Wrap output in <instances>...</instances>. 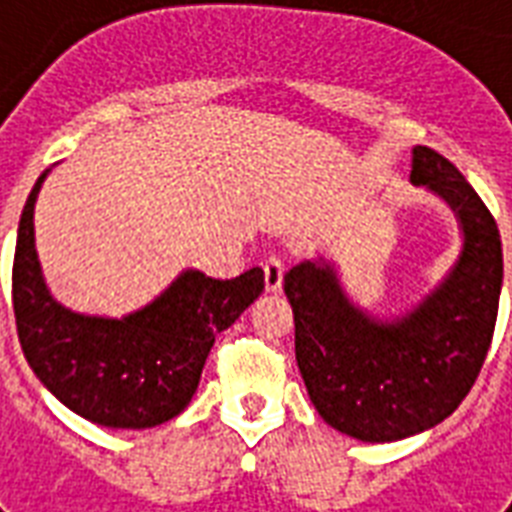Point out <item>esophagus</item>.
<instances>
[{"label":"esophagus","instance_id":"obj_1","mask_svg":"<svg viewBox=\"0 0 512 512\" xmlns=\"http://www.w3.org/2000/svg\"><path fill=\"white\" fill-rule=\"evenodd\" d=\"M265 271V289L268 292H279L281 281H284V263H281L279 257H268L263 265Z\"/></svg>","mask_w":512,"mask_h":512}]
</instances>
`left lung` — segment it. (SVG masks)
Returning a JSON list of instances; mask_svg holds the SVG:
<instances>
[{"label": "left lung", "instance_id": "obj_1", "mask_svg": "<svg viewBox=\"0 0 512 512\" xmlns=\"http://www.w3.org/2000/svg\"><path fill=\"white\" fill-rule=\"evenodd\" d=\"M409 177L441 196L462 228L457 263L420 305L393 321L374 319L350 303L324 257L284 276L297 366L316 412L369 444L417 436L462 404L500 308L502 241L481 196L428 146H414Z\"/></svg>", "mask_w": 512, "mask_h": 512}]
</instances>
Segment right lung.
I'll return each instance as SVG.
<instances>
[{"label": "right lung", "instance_id": "add662e5", "mask_svg": "<svg viewBox=\"0 0 512 512\" xmlns=\"http://www.w3.org/2000/svg\"><path fill=\"white\" fill-rule=\"evenodd\" d=\"M39 175L20 215L12 311L28 366L79 417L106 428H154L191 404L215 345L265 287L260 268L236 279L183 271L146 308L103 319L63 308L42 279L34 247Z\"/></svg>", "mask_w": 512, "mask_h": 512}]
</instances>
